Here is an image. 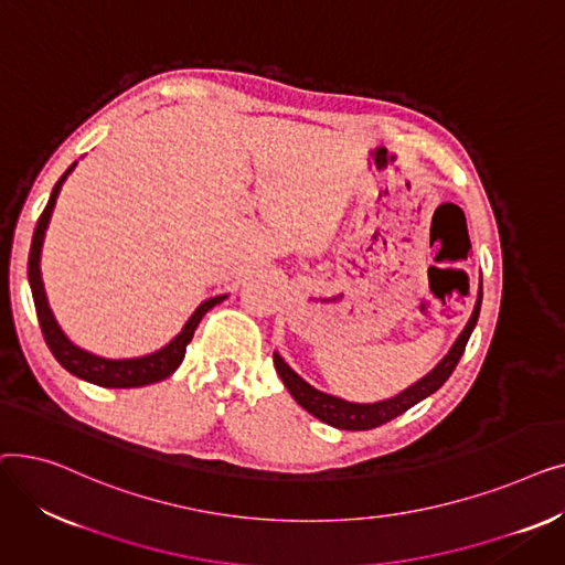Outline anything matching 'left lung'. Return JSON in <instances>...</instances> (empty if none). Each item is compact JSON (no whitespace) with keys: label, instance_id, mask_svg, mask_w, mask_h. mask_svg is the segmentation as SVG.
<instances>
[{"label":"left lung","instance_id":"obj_1","mask_svg":"<svg viewBox=\"0 0 565 565\" xmlns=\"http://www.w3.org/2000/svg\"><path fill=\"white\" fill-rule=\"evenodd\" d=\"M481 300H483V281H479V295H477V305H473V311L465 324V330L458 334L456 343L451 345V350L444 354V358L435 364V369L430 373H426L422 380H417L414 384H409L407 390H403L401 394L384 398V401H375V403H352L339 396H332L328 392L316 390L313 384H309L302 375L295 373L279 352H275V369L284 382V387L290 392V396L295 398L300 407H305L309 414H313L316 419H320L322 424H330L334 428L341 430H371L377 428L382 424H387L396 417H401L403 412H407L409 407H414L417 403H422L424 398H428L430 394H435L444 382L449 380V375L454 373V369L458 366L465 345L477 328V320L481 313Z\"/></svg>","mask_w":565,"mask_h":565}]
</instances>
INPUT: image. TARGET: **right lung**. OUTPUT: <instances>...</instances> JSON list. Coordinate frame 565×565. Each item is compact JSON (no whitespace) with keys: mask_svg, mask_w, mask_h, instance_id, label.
Listing matches in <instances>:
<instances>
[{"mask_svg":"<svg viewBox=\"0 0 565 565\" xmlns=\"http://www.w3.org/2000/svg\"><path fill=\"white\" fill-rule=\"evenodd\" d=\"M77 162H73L66 173L58 178L56 185L52 188L50 201L45 205L43 215L39 217L36 231H34V241H32V249H29V263H26V277H29V286H32V295H34V305H36V316L41 322V330L45 337L47 348L52 350L54 360L62 364L68 373H73L79 380H86L92 384H98V387H107V390H132V387H146V384H156L164 377H169L178 366H181L183 358H185V348L194 337V330L199 328L201 318L211 311L215 305L224 302L226 295H217V298H211L201 302L194 313L188 318V322L183 324V330L178 332L164 348L151 352V354H141V358H130V360H107L100 358V354L88 352L79 345H75L64 330L58 328V322L50 309L47 295H45V286H43V277H41V252H43V241H45V231L50 226V217L54 211V203L58 192H62V185L66 183V178L71 175V171L75 169Z\"/></svg>","mask_w":565,"mask_h":565,"instance_id":"right-lung-1","label":"right lung"}]
</instances>
